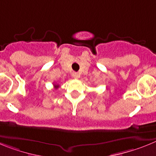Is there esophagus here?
I'll use <instances>...</instances> for the list:
<instances>
[{"label": "esophagus", "instance_id": "obj_1", "mask_svg": "<svg viewBox=\"0 0 156 156\" xmlns=\"http://www.w3.org/2000/svg\"><path fill=\"white\" fill-rule=\"evenodd\" d=\"M72 76H73V78H75V79H77V78H79V74H78V73H77V72H73L72 73Z\"/></svg>", "mask_w": 156, "mask_h": 156}]
</instances>
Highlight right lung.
<instances>
[{"mask_svg": "<svg viewBox=\"0 0 156 156\" xmlns=\"http://www.w3.org/2000/svg\"><path fill=\"white\" fill-rule=\"evenodd\" d=\"M54 87L55 88V89H58V88H59V85H54Z\"/></svg>", "mask_w": 156, "mask_h": 156, "instance_id": "1", "label": "right lung"}]
</instances>
